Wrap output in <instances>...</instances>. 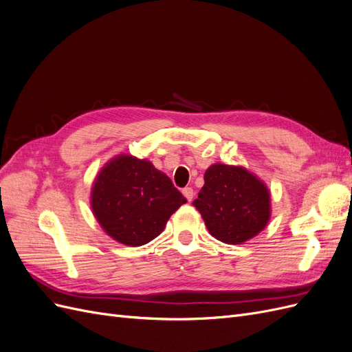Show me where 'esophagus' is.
<instances>
[{
  "label": "esophagus",
  "mask_w": 352,
  "mask_h": 352,
  "mask_svg": "<svg viewBox=\"0 0 352 352\" xmlns=\"http://www.w3.org/2000/svg\"><path fill=\"white\" fill-rule=\"evenodd\" d=\"M182 192H184V195L188 201H192V198H194V189L192 188H185Z\"/></svg>",
  "instance_id": "esophagus-1"
}]
</instances>
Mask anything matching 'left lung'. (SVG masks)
<instances>
[{"label":"left lung","instance_id":"left-lung-1","mask_svg":"<svg viewBox=\"0 0 352 352\" xmlns=\"http://www.w3.org/2000/svg\"><path fill=\"white\" fill-rule=\"evenodd\" d=\"M211 236L239 245L257 236L272 214L270 192L257 176L241 166L212 164L192 202Z\"/></svg>","mask_w":352,"mask_h":352}]
</instances>
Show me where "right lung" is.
<instances>
[{
  "label": "right lung",
  "mask_w": 352,
  "mask_h": 352,
  "mask_svg": "<svg viewBox=\"0 0 352 352\" xmlns=\"http://www.w3.org/2000/svg\"><path fill=\"white\" fill-rule=\"evenodd\" d=\"M186 198L148 160L120 154L105 164L91 190V207L114 241L140 247L157 238Z\"/></svg>",
  "instance_id": "obj_1"
}]
</instances>
